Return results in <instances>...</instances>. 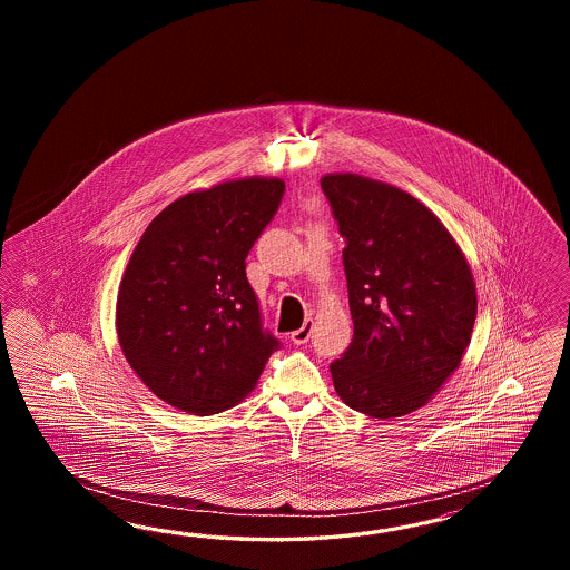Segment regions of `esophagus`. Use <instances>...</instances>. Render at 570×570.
I'll use <instances>...</instances> for the list:
<instances>
[{"label":"esophagus","instance_id":"34e87169","mask_svg":"<svg viewBox=\"0 0 570 570\" xmlns=\"http://www.w3.org/2000/svg\"><path fill=\"white\" fill-rule=\"evenodd\" d=\"M309 336L311 320H305V324L301 328L294 330L293 334H291V341H293L294 345H305L309 341Z\"/></svg>","mask_w":570,"mask_h":570}]
</instances>
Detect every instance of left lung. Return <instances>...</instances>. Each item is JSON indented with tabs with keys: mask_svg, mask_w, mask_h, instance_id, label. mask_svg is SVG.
I'll return each instance as SVG.
<instances>
[{
	"mask_svg": "<svg viewBox=\"0 0 570 570\" xmlns=\"http://www.w3.org/2000/svg\"><path fill=\"white\" fill-rule=\"evenodd\" d=\"M341 236L353 341L330 365L348 407L401 417L426 405L460 367L476 320L466 257L407 191L357 173L322 177Z\"/></svg>",
	"mask_w": 570,
	"mask_h": 570,
	"instance_id": "left-lung-1",
	"label": "left lung"
}]
</instances>
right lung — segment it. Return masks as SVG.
<instances>
[{
    "label": "right lung",
    "mask_w": 570,
    "mask_h": 570,
    "mask_svg": "<svg viewBox=\"0 0 570 570\" xmlns=\"http://www.w3.org/2000/svg\"><path fill=\"white\" fill-rule=\"evenodd\" d=\"M277 177H244L163 208L141 234L117 296L122 355L173 407L219 414L246 397L276 351L246 257L284 196Z\"/></svg>",
    "instance_id": "obj_1"
}]
</instances>
